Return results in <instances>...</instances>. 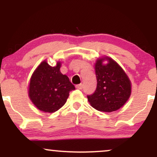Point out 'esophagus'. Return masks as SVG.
<instances>
[{
  "label": "esophagus",
  "instance_id": "obj_1",
  "mask_svg": "<svg viewBox=\"0 0 157 157\" xmlns=\"http://www.w3.org/2000/svg\"><path fill=\"white\" fill-rule=\"evenodd\" d=\"M83 87V83H80V84H78V85L76 86V89H82Z\"/></svg>",
  "mask_w": 157,
  "mask_h": 157
}]
</instances>
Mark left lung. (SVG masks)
I'll return each instance as SVG.
<instances>
[{
	"label": "left lung",
	"instance_id": "left-lung-1",
	"mask_svg": "<svg viewBox=\"0 0 157 157\" xmlns=\"http://www.w3.org/2000/svg\"><path fill=\"white\" fill-rule=\"evenodd\" d=\"M106 60L107 63L103 62ZM97 86L87 96L91 106L96 110L112 112L126 104L132 94V83L117 62L109 56L98 59L95 63Z\"/></svg>",
	"mask_w": 157,
	"mask_h": 157
}]
</instances>
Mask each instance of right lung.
<instances>
[{
    "mask_svg": "<svg viewBox=\"0 0 157 157\" xmlns=\"http://www.w3.org/2000/svg\"><path fill=\"white\" fill-rule=\"evenodd\" d=\"M61 62L51 66L46 61L40 63L30 79L29 96L38 110L53 113L65 104L69 92L75 89L67 76L61 74Z\"/></svg>",
    "mask_w": 157,
    "mask_h": 157,
    "instance_id": "1",
    "label": "right lung"
}]
</instances>
